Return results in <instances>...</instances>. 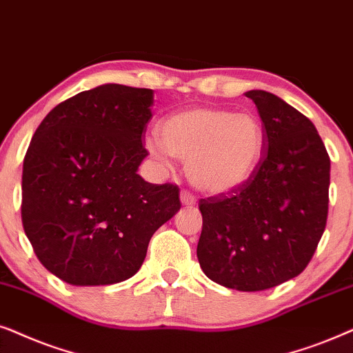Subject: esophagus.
I'll use <instances>...</instances> for the list:
<instances>
[{"mask_svg":"<svg viewBox=\"0 0 353 353\" xmlns=\"http://www.w3.org/2000/svg\"><path fill=\"white\" fill-rule=\"evenodd\" d=\"M181 203L184 206H194L195 205L194 195L189 194V192H181Z\"/></svg>","mask_w":353,"mask_h":353,"instance_id":"esophagus-1","label":"esophagus"}]
</instances>
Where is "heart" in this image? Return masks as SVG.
I'll return each instance as SVG.
<instances>
[{
	"mask_svg": "<svg viewBox=\"0 0 353 353\" xmlns=\"http://www.w3.org/2000/svg\"><path fill=\"white\" fill-rule=\"evenodd\" d=\"M159 139L145 140L150 157L171 168L187 164L195 189L208 195L232 194L247 184L265 154L266 132L252 112L196 106L174 112L159 125Z\"/></svg>",
	"mask_w": 353,
	"mask_h": 353,
	"instance_id": "heart-1",
	"label": "heart"
}]
</instances>
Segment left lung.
I'll list each match as a JSON object with an SVG mask.
<instances>
[{
  "label": "left lung",
  "instance_id": "obj_1",
  "mask_svg": "<svg viewBox=\"0 0 353 353\" xmlns=\"http://www.w3.org/2000/svg\"><path fill=\"white\" fill-rule=\"evenodd\" d=\"M256 105L268 148L253 177L228 195L200 200L201 270L242 292L276 288L312 260L327 219L331 161L313 122L265 90Z\"/></svg>",
  "mask_w": 353,
  "mask_h": 353
}]
</instances>
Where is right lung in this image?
Instances as JSON below:
<instances>
[{
  "instance_id": "obj_1",
  "label": "right lung",
  "mask_w": 353,
  "mask_h": 353,
  "mask_svg": "<svg viewBox=\"0 0 353 353\" xmlns=\"http://www.w3.org/2000/svg\"><path fill=\"white\" fill-rule=\"evenodd\" d=\"M153 90L105 83L53 108L23 159L22 224L46 270L70 285L132 278L179 189L137 174Z\"/></svg>"
}]
</instances>
